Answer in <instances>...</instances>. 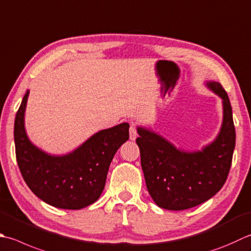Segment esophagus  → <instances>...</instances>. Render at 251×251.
Returning a JSON list of instances; mask_svg holds the SVG:
<instances>
[{
	"mask_svg": "<svg viewBox=\"0 0 251 251\" xmlns=\"http://www.w3.org/2000/svg\"><path fill=\"white\" fill-rule=\"evenodd\" d=\"M129 138L130 140H135L137 138V129H136V125L134 123H131L130 128H129Z\"/></svg>",
	"mask_w": 251,
	"mask_h": 251,
	"instance_id": "1",
	"label": "esophagus"
}]
</instances>
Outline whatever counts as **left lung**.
<instances>
[{
    "label": "left lung",
    "instance_id": "obj_1",
    "mask_svg": "<svg viewBox=\"0 0 251 251\" xmlns=\"http://www.w3.org/2000/svg\"><path fill=\"white\" fill-rule=\"evenodd\" d=\"M205 85L222 99L223 122L217 138L201 151L178 149L156 132L137 127L146 185L160 208L179 211L196 207L212 198L227 178L236 139L232 106L220 82Z\"/></svg>",
    "mask_w": 251,
    "mask_h": 251
}]
</instances>
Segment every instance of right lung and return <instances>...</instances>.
<instances>
[{
    "label": "right lung",
    "mask_w": 251,
    "mask_h": 251,
    "mask_svg": "<svg viewBox=\"0 0 251 251\" xmlns=\"http://www.w3.org/2000/svg\"><path fill=\"white\" fill-rule=\"evenodd\" d=\"M29 90L16 113L14 140L23 178L38 198L55 208L79 210L99 199L113 156L129 138L122 123L96 132L71 153L51 155L29 140L25 129Z\"/></svg>",
    "instance_id": "obj_1"
}]
</instances>
